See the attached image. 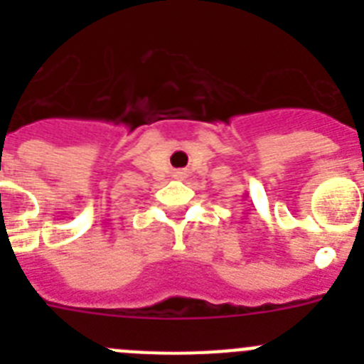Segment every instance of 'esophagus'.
<instances>
[{
	"mask_svg": "<svg viewBox=\"0 0 364 364\" xmlns=\"http://www.w3.org/2000/svg\"><path fill=\"white\" fill-rule=\"evenodd\" d=\"M176 175H180V173H176Z\"/></svg>",
	"mask_w": 364,
	"mask_h": 364,
	"instance_id": "esophagus-1",
	"label": "esophagus"
}]
</instances>
